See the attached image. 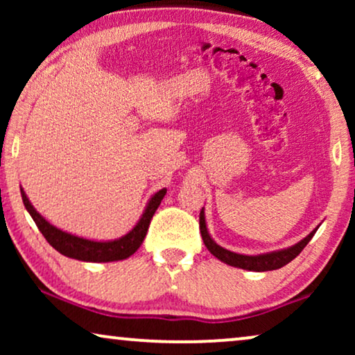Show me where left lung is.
I'll return each instance as SVG.
<instances>
[{"label":"left lung","instance_id":"8db88e82","mask_svg":"<svg viewBox=\"0 0 355 355\" xmlns=\"http://www.w3.org/2000/svg\"><path fill=\"white\" fill-rule=\"evenodd\" d=\"M200 234L203 239V244L207 245V249L211 252L213 255L216 257L218 260L225 261V263L231 265V266H237V268L242 270H250V271H271V270H278L281 266L288 265L291 260H294L300 252L304 250V247L309 244L310 239H312L317 230H313L307 237H304L302 241L297 242V244L289 247V249H283V250H276V252H270V254H261V255H242V254H234V252L223 249L216 244L215 241L211 239L210 234H208L207 230V223H205V213H203V208L200 211Z\"/></svg>","mask_w":355,"mask_h":355}]
</instances>
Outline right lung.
<instances>
[{"mask_svg":"<svg viewBox=\"0 0 355 355\" xmlns=\"http://www.w3.org/2000/svg\"><path fill=\"white\" fill-rule=\"evenodd\" d=\"M164 193H166V189H162V191H158L152 198H150L142 218H140L137 225L134 226L132 231H129L128 234L119 237V239L96 242L84 239V237L72 236L69 232H64L50 225V223L32 207V203L28 202L24 189H21L24 205H26L27 211L31 213V216L33 218V221H35L38 230H40L42 234L45 236L48 244H50L53 249L60 252V254L69 257V259L82 261H118L132 255L144 242L145 236H147L150 221H152L155 211H157L159 203H162Z\"/></svg>","mask_w":355,"mask_h":355,"instance_id":"1","label":"right lung"}]
</instances>
